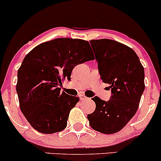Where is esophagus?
<instances>
[{
	"label": "esophagus",
	"instance_id": "esophagus-1",
	"mask_svg": "<svg viewBox=\"0 0 161 161\" xmlns=\"http://www.w3.org/2000/svg\"><path fill=\"white\" fill-rule=\"evenodd\" d=\"M79 97H80L81 101H86V100L88 99V97L84 95H79Z\"/></svg>",
	"mask_w": 161,
	"mask_h": 161
}]
</instances>
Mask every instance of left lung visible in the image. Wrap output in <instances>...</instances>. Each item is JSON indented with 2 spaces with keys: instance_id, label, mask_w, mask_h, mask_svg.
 <instances>
[{
  "instance_id": "left-lung-1",
  "label": "left lung",
  "mask_w": 161,
  "mask_h": 161,
  "mask_svg": "<svg viewBox=\"0 0 161 161\" xmlns=\"http://www.w3.org/2000/svg\"><path fill=\"white\" fill-rule=\"evenodd\" d=\"M101 78L110 85L111 97L104 101L93 97L96 108L87 118L91 127L104 134L120 131L133 117L145 90V71L136 52L116 41H89Z\"/></svg>"
}]
</instances>
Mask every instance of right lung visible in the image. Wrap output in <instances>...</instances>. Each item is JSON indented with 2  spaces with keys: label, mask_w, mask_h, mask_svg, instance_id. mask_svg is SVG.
Segmentation results:
<instances>
[{
  "label": "right lung",
  "mask_w": 161,
  "mask_h": 161,
  "mask_svg": "<svg viewBox=\"0 0 161 161\" xmlns=\"http://www.w3.org/2000/svg\"><path fill=\"white\" fill-rule=\"evenodd\" d=\"M94 59L88 42L69 38L40 44L25 57L18 69L16 92L20 110L36 130L52 134L66 128L79 97L61 92L60 86L69 80L75 66Z\"/></svg>",
  "instance_id": "right-lung-1"
}]
</instances>
